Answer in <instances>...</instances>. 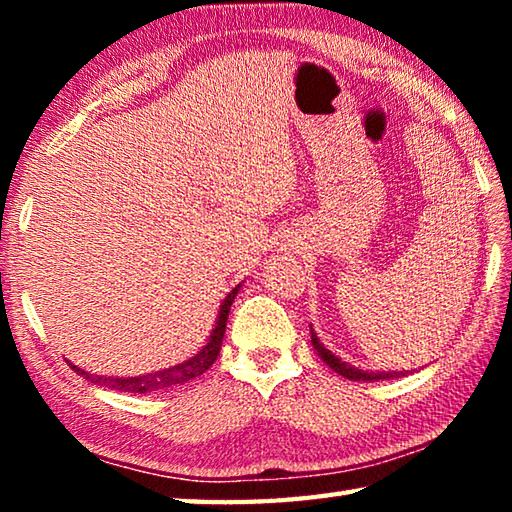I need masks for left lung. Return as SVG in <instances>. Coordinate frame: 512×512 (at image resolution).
<instances>
[{
  "mask_svg": "<svg viewBox=\"0 0 512 512\" xmlns=\"http://www.w3.org/2000/svg\"><path fill=\"white\" fill-rule=\"evenodd\" d=\"M311 343H314V348L320 354V359H323L329 368H332L334 372H339V375H343L345 379L377 381V379H395V377L404 375V372H368V370H359V368L350 366V363H345L339 357H334V354L329 352L323 343H320V339L316 336L314 329H311Z\"/></svg>",
  "mask_w": 512,
  "mask_h": 512,
  "instance_id": "1",
  "label": "left lung"
}]
</instances>
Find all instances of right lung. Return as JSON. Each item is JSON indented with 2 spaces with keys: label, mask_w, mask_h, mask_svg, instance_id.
Segmentation results:
<instances>
[{
  "label": "right lung",
  "mask_w": 512,
  "mask_h": 512,
  "mask_svg": "<svg viewBox=\"0 0 512 512\" xmlns=\"http://www.w3.org/2000/svg\"><path fill=\"white\" fill-rule=\"evenodd\" d=\"M237 291H239V287L232 289L228 293V298L223 300L221 311H219V320H216V327L212 329L210 341H207L205 348L189 361H183V363H178V366H173V368L151 372V375H142V377H99V375H90V372H85V370L76 368V366H72V368H74V372H79L83 379L92 381V384L115 388V391H121V393L144 395V393L171 391V388L183 386V384H187V381L201 377L203 372L216 361V357H219L223 334H225V323H228L230 305L235 302Z\"/></svg>",
  "instance_id": "obj_1"
}]
</instances>
